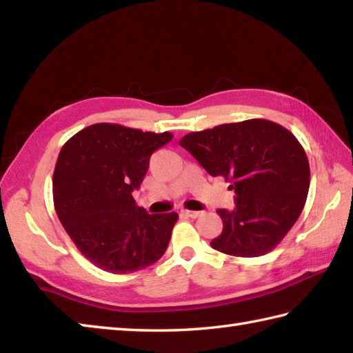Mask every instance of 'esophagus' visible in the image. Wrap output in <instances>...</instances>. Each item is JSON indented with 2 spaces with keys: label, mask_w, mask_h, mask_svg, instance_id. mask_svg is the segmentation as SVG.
Returning a JSON list of instances; mask_svg holds the SVG:
<instances>
[{
  "label": "esophagus",
  "mask_w": 353,
  "mask_h": 353,
  "mask_svg": "<svg viewBox=\"0 0 353 353\" xmlns=\"http://www.w3.org/2000/svg\"><path fill=\"white\" fill-rule=\"evenodd\" d=\"M183 214L190 219H197V217L202 216V212H200V211H183Z\"/></svg>",
  "instance_id": "34e87169"
}]
</instances>
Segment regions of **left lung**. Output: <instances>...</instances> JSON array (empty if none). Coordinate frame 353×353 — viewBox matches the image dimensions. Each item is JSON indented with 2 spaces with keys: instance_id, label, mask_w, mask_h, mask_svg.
I'll use <instances>...</instances> for the list:
<instances>
[{
  "instance_id": "1",
  "label": "left lung",
  "mask_w": 353,
  "mask_h": 353,
  "mask_svg": "<svg viewBox=\"0 0 353 353\" xmlns=\"http://www.w3.org/2000/svg\"><path fill=\"white\" fill-rule=\"evenodd\" d=\"M181 147L234 190L236 208L219 210L223 231L214 250L259 257L277 246L306 203L310 170L296 137L279 123L250 119L183 136Z\"/></svg>"
}]
</instances>
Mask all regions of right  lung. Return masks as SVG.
<instances>
[{
    "mask_svg": "<svg viewBox=\"0 0 353 353\" xmlns=\"http://www.w3.org/2000/svg\"><path fill=\"white\" fill-rule=\"evenodd\" d=\"M172 139L117 123H94L61 148L53 172L59 222L93 265L113 274L147 268L167 251L177 212L148 214L139 190L150 157Z\"/></svg>",
    "mask_w": 353,
    "mask_h": 353,
    "instance_id": "add662e5",
    "label": "right lung"
}]
</instances>
